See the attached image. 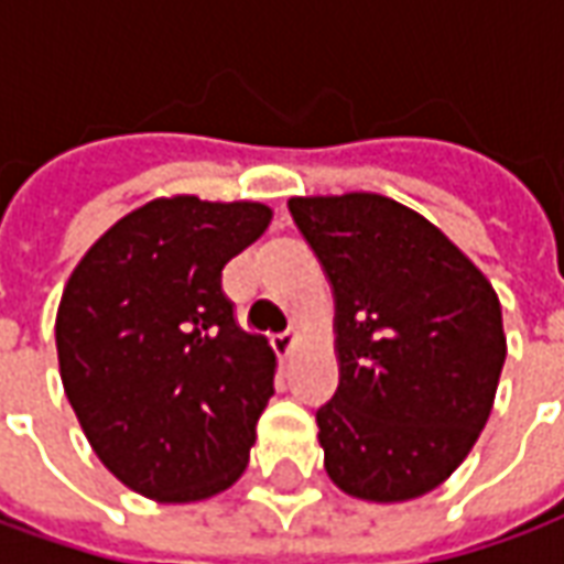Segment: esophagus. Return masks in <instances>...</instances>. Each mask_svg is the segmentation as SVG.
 Listing matches in <instances>:
<instances>
[{
    "instance_id": "esophagus-1",
    "label": "esophagus",
    "mask_w": 564,
    "mask_h": 564,
    "mask_svg": "<svg viewBox=\"0 0 564 564\" xmlns=\"http://www.w3.org/2000/svg\"><path fill=\"white\" fill-rule=\"evenodd\" d=\"M271 345H274V354L281 357V360H286L290 354L295 350V345H299V329H286V333H281V336L271 338Z\"/></svg>"
}]
</instances>
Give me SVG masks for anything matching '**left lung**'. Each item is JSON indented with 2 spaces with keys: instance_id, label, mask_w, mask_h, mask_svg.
<instances>
[{
  "instance_id": "1",
  "label": "left lung",
  "mask_w": 564,
  "mask_h": 564,
  "mask_svg": "<svg viewBox=\"0 0 564 564\" xmlns=\"http://www.w3.org/2000/svg\"><path fill=\"white\" fill-rule=\"evenodd\" d=\"M286 207L336 299L338 391L317 409L323 467L350 498L415 501L458 470L491 415L507 360L498 293L400 200L345 192Z\"/></svg>"
}]
</instances>
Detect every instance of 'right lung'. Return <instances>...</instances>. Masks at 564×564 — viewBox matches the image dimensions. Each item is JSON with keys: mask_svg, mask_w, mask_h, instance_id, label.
<instances>
[{"mask_svg": "<svg viewBox=\"0 0 564 564\" xmlns=\"http://www.w3.org/2000/svg\"><path fill=\"white\" fill-rule=\"evenodd\" d=\"M271 216L262 200H145L63 286L54 338L66 400L106 470L143 498L207 501L250 464L278 360L235 323L223 269Z\"/></svg>", "mask_w": 564, "mask_h": 564, "instance_id": "1", "label": "right lung"}]
</instances>
